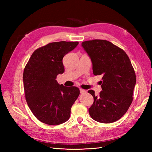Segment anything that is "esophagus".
I'll list each match as a JSON object with an SVG mask.
<instances>
[{
    "label": "esophagus",
    "mask_w": 152,
    "mask_h": 152,
    "mask_svg": "<svg viewBox=\"0 0 152 152\" xmlns=\"http://www.w3.org/2000/svg\"><path fill=\"white\" fill-rule=\"evenodd\" d=\"M80 92L81 94H84V93H86V91L82 89H80Z\"/></svg>",
    "instance_id": "1"
}]
</instances>
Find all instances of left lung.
Listing matches in <instances>:
<instances>
[{"mask_svg": "<svg viewBox=\"0 0 152 152\" xmlns=\"http://www.w3.org/2000/svg\"><path fill=\"white\" fill-rule=\"evenodd\" d=\"M82 46L90 57L94 75H102L99 96L88 91L94 98L89 113L94 121L112 123L126 113L133 99L136 74L126 52L106 40L84 41Z\"/></svg>", "mask_w": 152, "mask_h": 152, "instance_id": "8db88e82", "label": "left lung"}]
</instances>
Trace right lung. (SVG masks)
Returning a JSON list of instances; mask_svg holds the SVG:
<instances>
[{"label": "right lung", "instance_id": "1", "mask_svg": "<svg viewBox=\"0 0 152 152\" xmlns=\"http://www.w3.org/2000/svg\"><path fill=\"white\" fill-rule=\"evenodd\" d=\"M79 44L56 42L36 49L23 72L26 101L35 117L44 124L55 126L66 122L72 106L79 96L77 87L59 85L56 80L65 72L63 58Z\"/></svg>", "mask_w": 152, "mask_h": 152}]
</instances>
